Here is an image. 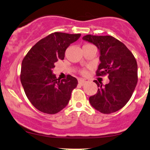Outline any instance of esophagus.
<instances>
[{
  "label": "esophagus",
  "mask_w": 150,
  "mask_h": 150,
  "mask_svg": "<svg viewBox=\"0 0 150 150\" xmlns=\"http://www.w3.org/2000/svg\"><path fill=\"white\" fill-rule=\"evenodd\" d=\"M86 82H87V81L85 80H82V79H80V80H79V81H78L79 85H80L82 86H83L84 85H85Z\"/></svg>",
  "instance_id": "34e87169"
}]
</instances>
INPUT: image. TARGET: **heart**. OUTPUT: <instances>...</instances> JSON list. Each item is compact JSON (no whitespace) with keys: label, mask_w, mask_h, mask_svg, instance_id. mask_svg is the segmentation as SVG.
<instances>
[{"label":"heart","mask_w":150,"mask_h":150,"mask_svg":"<svg viewBox=\"0 0 150 150\" xmlns=\"http://www.w3.org/2000/svg\"><path fill=\"white\" fill-rule=\"evenodd\" d=\"M82 74H85V73H86L85 70H82Z\"/></svg>","instance_id":"b5f03b06"}]
</instances>
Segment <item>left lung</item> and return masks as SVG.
Instances as JSON below:
<instances>
[{"label": "left lung", "mask_w": 150, "mask_h": 150, "mask_svg": "<svg viewBox=\"0 0 150 150\" xmlns=\"http://www.w3.org/2000/svg\"><path fill=\"white\" fill-rule=\"evenodd\" d=\"M83 40L92 43L100 53L97 76L108 75L109 82L104 86L94 80L99 89L89 97L92 107L102 113H111L122 108L130 100L137 83V64L133 54L111 36L88 34Z\"/></svg>", "instance_id": "left-lung-1"}]
</instances>
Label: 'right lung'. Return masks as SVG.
<instances>
[{
  "label": "right lung",
  "instance_id": "1",
  "mask_svg": "<svg viewBox=\"0 0 150 150\" xmlns=\"http://www.w3.org/2000/svg\"><path fill=\"white\" fill-rule=\"evenodd\" d=\"M80 36L54 32L39 41L24 58L20 80L26 96L39 111L55 114L69 102L77 80L68 75L61 80L52 70L58 60L64 59L67 48Z\"/></svg>",
  "mask_w": 150,
  "mask_h": 150
}]
</instances>
